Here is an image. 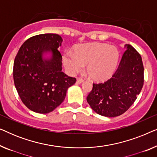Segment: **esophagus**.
<instances>
[{"instance_id":"obj_1","label":"esophagus","mask_w":157,"mask_h":157,"mask_svg":"<svg viewBox=\"0 0 157 157\" xmlns=\"http://www.w3.org/2000/svg\"><path fill=\"white\" fill-rule=\"evenodd\" d=\"M83 81V80L82 78H77L76 79V83H81Z\"/></svg>"}]
</instances>
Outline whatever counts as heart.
<instances>
[{
    "instance_id": "heart-1",
    "label": "heart",
    "mask_w": 157,
    "mask_h": 157,
    "mask_svg": "<svg viewBox=\"0 0 157 157\" xmlns=\"http://www.w3.org/2000/svg\"><path fill=\"white\" fill-rule=\"evenodd\" d=\"M119 59V51L113 46L93 43L81 44L75 53L64 51L63 63L68 74L81 71L86 64V71L94 81H103L113 74Z\"/></svg>"
}]
</instances>
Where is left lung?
Returning <instances> with one entry per match:
<instances>
[{
	"instance_id": "8db88e82",
	"label": "left lung",
	"mask_w": 157,
	"mask_h": 157,
	"mask_svg": "<svg viewBox=\"0 0 157 157\" xmlns=\"http://www.w3.org/2000/svg\"><path fill=\"white\" fill-rule=\"evenodd\" d=\"M112 77L104 83H94L86 100L98 114L115 117L134 104L144 85V66L141 55L129 44Z\"/></svg>"
}]
</instances>
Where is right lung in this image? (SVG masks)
<instances>
[{
  "label": "right lung",
  "instance_id": "obj_1",
  "mask_svg": "<svg viewBox=\"0 0 157 157\" xmlns=\"http://www.w3.org/2000/svg\"><path fill=\"white\" fill-rule=\"evenodd\" d=\"M62 41L55 33L34 36L23 43L15 58V86L22 102L34 112L54 110L76 81L62 71V56L58 51ZM47 52L52 53L50 59L43 58Z\"/></svg>",
  "mask_w": 157,
  "mask_h": 157
}]
</instances>
